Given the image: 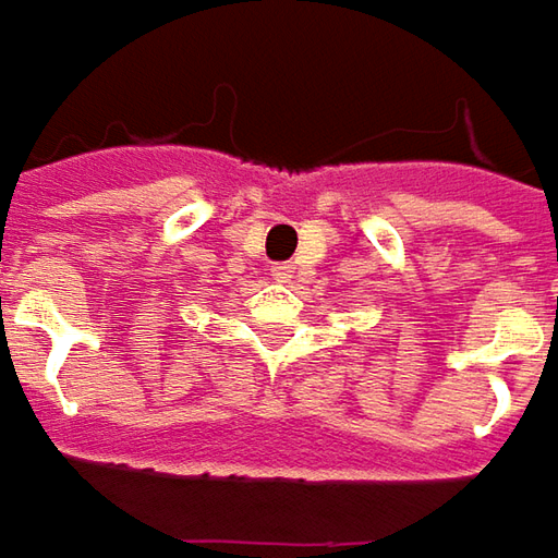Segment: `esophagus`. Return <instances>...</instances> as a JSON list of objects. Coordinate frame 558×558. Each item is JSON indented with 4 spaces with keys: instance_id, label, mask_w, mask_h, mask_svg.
<instances>
[{
    "instance_id": "34e87169",
    "label": "esophagus",
    "mask_w": 558,
    "mask_h": 558,
    "mask_svg": "<svg viewBox=\"0 0 558 558\" xmlns=\"http://www.w3.org/2000/svg\"><path fill=\"white\" fill-rule=\"evenodd\" d=\"M268 271H271V278L280 280V283H287V280L293 278V265H290V262H275Z\"/></svg>"
}]
</instances>
